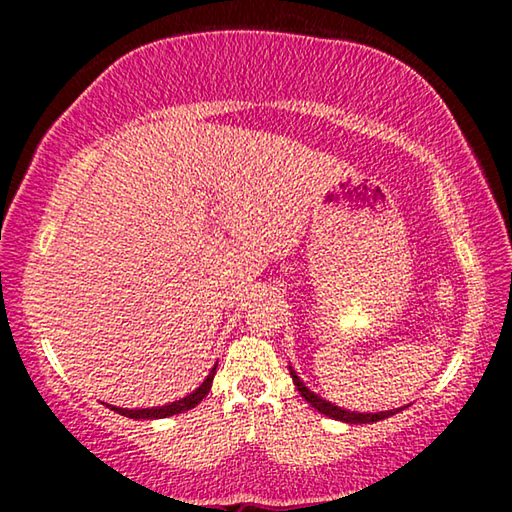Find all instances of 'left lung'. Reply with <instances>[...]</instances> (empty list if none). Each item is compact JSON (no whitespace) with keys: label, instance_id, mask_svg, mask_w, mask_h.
I'll use <instances>...</instances> for the list:
<instances>
[{"label":"left lung","instance_id":"obj_1","mask_svg":"<svg viewBox=\"0 0 512 512\" xmlns=\"http://www.w3.org/2000/svg\"><path fill=\"white\" fill-rule=\"evenodd\" d=\"M289 370H291L293 384H296L298 393H300L302 397H305V400H307L311 406H314V409H318L320 413L329 415V418H334V420L350 422V424H368V422H377V420L391 418V415L397 413V411H381V413H354V411H345V409H341V406H334L332 402H327V400H323V397H318V395L311 393L309 388H307L305 384H302L296 372H293V368H289Z\"/></svg>","mask_w":512,"mask_h":512}]
</instances>
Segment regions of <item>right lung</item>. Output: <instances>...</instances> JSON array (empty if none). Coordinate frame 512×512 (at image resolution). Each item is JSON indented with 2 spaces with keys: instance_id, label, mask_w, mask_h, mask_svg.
I'll return each instance as SVG.
<instances>
[{
  "instance_id": "right-lung-1",
  "label": "right lung",
  "mask_w": 512,
  "mask_h": 512,
  "mask_svg": "<svg viewBox=\"0 0 512 512\" xmlns=\"http://www.w3.org/2000/svg\"><path fill=\"white\" fill-rule=\"evenodd\" d=\"M216 375V366L212 368L210 375L203 381L201 386L196 388L194 393H189L187 397L178 402H171V404H164V406H153V409H119V406H110L112 411H117L121 415H126V418H133V420H158V418H169V415H178V413H185L189 409H194L196 404H201L203 397L210 393L212 388V379Z\"/></svg>"
}]
</instances>
